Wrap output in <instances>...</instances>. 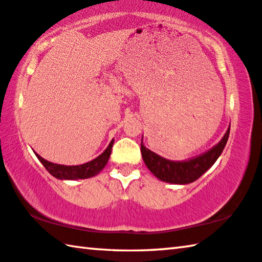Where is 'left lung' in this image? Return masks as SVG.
Listing matches in <instances>:
<instances>
[{"instance_id":"left-lung-1","label":"left lung","mask_w":262,"mask_h":262,"mask_svg":"<svg viewBox=\"0 0 262 262\" xmlns=\"http://www.w3.org/2000/svg\"><path fill=\"white\" fill-rule=\"evenodd\" d=\"M229 134L230 128H228L227 133L222 137L219 143L208 150V151L199 155L196 157L187 159V161L181 162L170 161V159L159 156L151 150L145 148L143 142H141L142 158H143L145 165H147L150 172L155 177H157L159 180L178 185L190 184L200 178L207 170H209L214 165V163L221 156L225 144H227Z\"/></svg>"}]
</instances>
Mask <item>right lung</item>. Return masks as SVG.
<instances>
[{
  "label": "right lung",
  "mask_w": 262,
  "mask_h": 262,
  "mask_svg": "<svg viewBox=\"0 0 262 262\" xmlns=\"http://www.w3.org/2000/svg\"><path fill=\"white\" fill-rule=\"evenodd\" d=\"M114 140L111 141L108 147L105 149V151L99 155L98 157L92 159V161L88 162L85 164H82V165H60V164H54L52 162H48L46 159L39 156L37 152L35 156L38 157L39 161L45 166L46 170L50 172V173L55 177L57 179L62 180H77V179H88L91 178V177H95L99 173V172L103 170L106 164H107L111 151H112Z\"/></svg>",
  "instance_id": "add662e5"
}]
</instances>
